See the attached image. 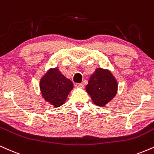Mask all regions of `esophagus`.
<instances>
[{"instance_id":"34e87169","label":"esophagus","mask_w":154,"mask_h":154,"mask_svg":"<svg viewBox=\"0 0 154 154\" xmlns=\"http://www.w3.org/2000/svg\"><path fill=\"white\" fill-rule=\"evenodd\" d=\"M75 86V88H82L83 87H84V85H83V84H82V83H76Z\"/></svg>"}]
</instances>
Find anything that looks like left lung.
I'll return each instance as SVG.
<instances>
[{"instance_id":"left-lung-1","label":"left lung","mask_w":154,"mask_h":154,"mask_svg":"<svg viewBox=\"0 0 154 154\" xmlns=\"http://www.w3.org/2000/svg\"><path fill=\"white\" fill-rule=\"evenodd\" d=\"M118 87L116 79L110 70L97 68L90 76L86 91L96 105L104 107L115 97Z\"/></svg>"}]
</instances>
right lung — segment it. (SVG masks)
I'll list each match as a JSON object with an SVG mask.
<instances>
[{
    "mask_svg": "<svg viewBox=\"0 0 154 154\" xmlns=\"http://www.w3.org/2000/svg\"><path fill=\"white\" fill-rule=\"evenodd\" d=\"M39 86L44 99L54 107H58L65 103L73 88V83L57 68H51L40 79Z\"/></svg>",
    "mask_w": 154,
    "mask_h": 154,
    "instance_id": "add662e5",
    "label": "right lung"
}]
</instances>
